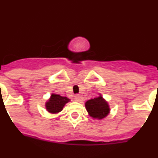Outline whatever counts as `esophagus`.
Returning a JSON list of instances; mask_svg holds the SVG:
<instances>
[{"label": "esophagus", "instance_id": "obj_1", "mask_svg": "<svg viewBox=\"0 0 158 158\" xmlns=\"http://www.w3.org/2000/svg\"><path fill=\"white\" fill-rule=\"evenodd\" d=\"M74 99L77 102H82L83 101V98H82V96H81L80 95H76V96H74Z\"/></svg>", "mask_w": 158, "mask_h": 158}]
</instances>
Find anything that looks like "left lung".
Instances as JSON below:
<instances>
[{"label":"left lung","mask_w":158,"mask_h":158,"mask_svg":"<svg viewBox=\"0 0 158 158\" xmlns=\"http://www.w3.org/2000/svg\"><path fill=\"white\" fill-rule=\"evenodd\" d=\"M85 107L90 116L94 118H101L107 116L109 113V106L101 96L88 100Z\"/></svg>","instance_id":"8db88e82"}]
</instances>
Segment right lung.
I'll use <instances>...</instances> for the list:
<instances>
[{
	"mask_svg": "<svg viewBox=\"0 0 158 158\" xmlns=\"http://www.w3.org/2000/svg\"><path fill=\"white\" fill-rule=\"evenodd\" d=\"M69 101L65 96H62L58 94H52L51 98L46 104V108L51 113H58L61 111L66 103Z\"/></svg>",
	"mask_w": 158,
	"mask_h": 158,
	"instance_id": "obj_1",
	"label": "right lung"
}]
</instances>
